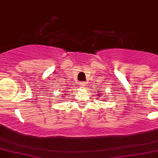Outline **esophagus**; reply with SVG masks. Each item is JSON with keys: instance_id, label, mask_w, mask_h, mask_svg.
Segmentation results:
<instances>
[{"instance_id": "obj_1", "label": "esophagus", "mask_w": 158, "mask_h": 158, "mask_svg": "<svg viewBox=\"0 0 158 158\" xmlns=\"http://www.w3.org/2000/svg\"><path fill=\"white\" fill-rule=\"evenodd\" d=\"M85 85H86V83H84V82H80L79 83V87H85Z\"/></svg>"}]
</instances>
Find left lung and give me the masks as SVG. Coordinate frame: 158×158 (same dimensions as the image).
<instances>
[{"label": "left lung", "instance_id": "1", "mask_svg": "<svg viewBox=\"0 0 158 158\" xmlns=\"http://www.w3.org/2000/svg\"><path fill=\"white\" fill-rule=\"evenodd\" d=\"M97 92H98V91H97ZM101 95V93H98L97 94V96H101V95Z\"/></svg>", "mask_w": 158, "mask_h": 158}]
</instances>
